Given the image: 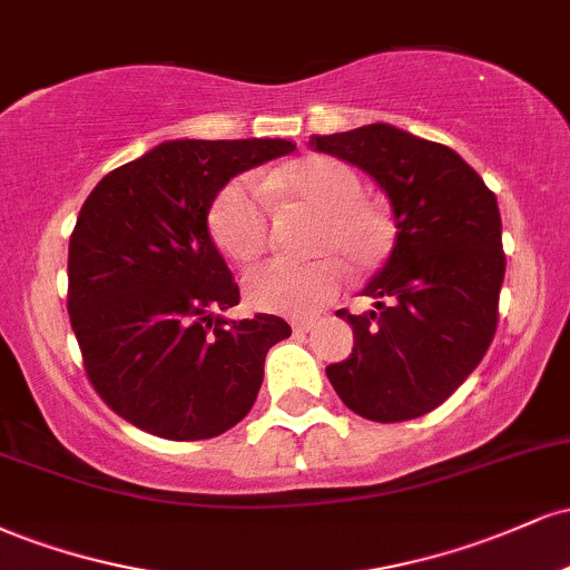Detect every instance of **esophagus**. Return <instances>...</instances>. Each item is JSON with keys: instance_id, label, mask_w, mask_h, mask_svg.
I'll return each mask as SVG.
<instances>
[{"instance_id": "1", "label": "esophagus", "mask_w": 570, "mask_h": 570, "mask_svg": "<svg viewBox=\"0 0 570 570\" xmlns=\"http://www.w3.org/2000/svg\"><path fill=\"white\" fill-rule=\"evenodd\" d=\"M313 318H292V330L294 332H311L313 330Z\"/></svg>"}]
</instances>
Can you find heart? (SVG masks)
I'll return each mask as SVG.
<instances>
[{
    "instance_id": "heart-1",
    "label": "heart",
    "mask_w": 570,
    "mask_h": 570,
    "mask_svg": "<svg viewBox=\"0 0 570 570\" xmlns=\"http://www.w3.org/2000/svg\"><path fill=\"white\" fill-rule=\"evenodd\" d=\"M267 200L305 203L318 219L307 235V248L318 257H276L248 271L246 299L257 311L307 316L335 297L343 284V265L353 278H364L385 263L394 248V219L383 203L362 195V176L348 163L307 155L259 179ZM252 179H233L208 208L214 244L233 263L244 265L263 254L271 235V214Z\"/></svg>"
}]
</instances>
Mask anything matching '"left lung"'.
I'll list each match as a JSON object with an SVG mask.
<instances>
[{
  "instance_id": "8db88e82",
  "label": "left lung",
  "mask_w": 570,
  "mask_h": 570,
  "mask_svg": "<svg viewBox=\"0 0 570 570\" xmlns=\"http://www.w3.org/2000/svg\"><path fill=\"white\" fill-rule=\"evenodd\" d=\"M311 147L367 171L396 222L394 248L362 292L372 311H337L353 326V353L326 377L367 421L426 415L495 335L507 271L495 195L453 149L389 122L311 136Z\"/></svg>"
}]
</instances>
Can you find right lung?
Masks as SVG:
<instances>
[{
    "label": "right lung",
    "mask_w": 570,
    "mask_h": 570,
    "mask_svg": "<svg viewBox=\"0 0 570 570\" xmlns=\"http://www.w3.org/2000/svg\"><path fill=\"white\" fill-rule=\"evenodd\" d=\"M286 139L163 141L104 176L69 238V322L98 396L163 440H212L244 421L267 351L292 335L271 313L217 316L238 284L208 233L233 176Z\"/></svg>",
    "instance_id": "1"
}]
</instances>
